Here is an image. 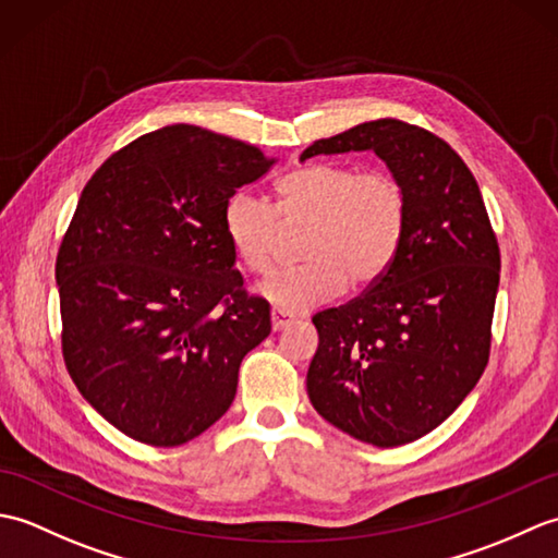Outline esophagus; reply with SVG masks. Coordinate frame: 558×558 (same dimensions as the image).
I'll list each match as a JSON object with an SVG mask.
<instances>
[{
	"label": "esophagus",
	"instance_id": "1",
	"mask_svg": "<svg viewBox=\"0 0 558 558\" xmlns=\"http://www.w3.org/2000/svg\"><path fill=\"white\" fill-rule=\"evenodd\" d=\"M292 322H294V318L290 314H286V312H280V310H272L270 312V326H272V330L288 328Z\"/></svg>",
	"mask_w": 558,
	"mask_h": 558
}]
</instances>
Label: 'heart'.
Returning a JSON list of instances; mask_svg holds the SVG:
<instances>
[{"label":"heart","instance_id":"obj_1","mask_svg":"<svg viewBox=\"0 0 558 558\" xmlns=\"http://www.w3.org/2000/svg\"><path fill=\"white\" fill-rule=\"evenodd\" d=\"M278 204L236 192L225 206V234L254 276L278 260L282 228L312 225L300 268L282 270L260 294L286 314L310 312L352 286H372L393 264L408 225V198L396 177L362 172L352 165L312 162L280 177Z\"/></svg>","mask_w":558,"mask_h":558}]
</instances>
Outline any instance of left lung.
<instances>
[{
	"label": "left lung",
	"instance_id": "obj_1",
	"mask_svg": "<svg viewBox=\"0 0 558 558\" xmlns=\"http://www.w3.org/2000/svg\"><path fill=\"white\" fill-rule=\"evenodd\" d=\"M374 150L408 198L400 252L357 300L318 312L312 405L378 448L417 441L453 414L489 362L499 242L477 180L444 138L400 120L314 141L300 160Z\"/></svg>",
	"mask_w": 558,
	"mask_h": 558
}]
</instances>
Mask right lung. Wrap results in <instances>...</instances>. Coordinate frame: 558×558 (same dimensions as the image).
Returning a JSON list of instances; mask_svg holds the SVG:
<instances>
[{"mask_svg": "<svg viewBox=\"0 0 558 558\" xmlns=\"http://www.w3.org/2000/svg\"><path fill=\"white\" fill-rule=\"evenodd\" d=\"M194 124L138 136L83 186L57 254L62 354L81 396L134 441L182 446L216 424L270 306L248 298L225 206L272 168Z\"/></svg>", "mask_w": 558, "mask_h": 558, "instance_id": "add662e5", "label": "right lung"}]
</instances>
